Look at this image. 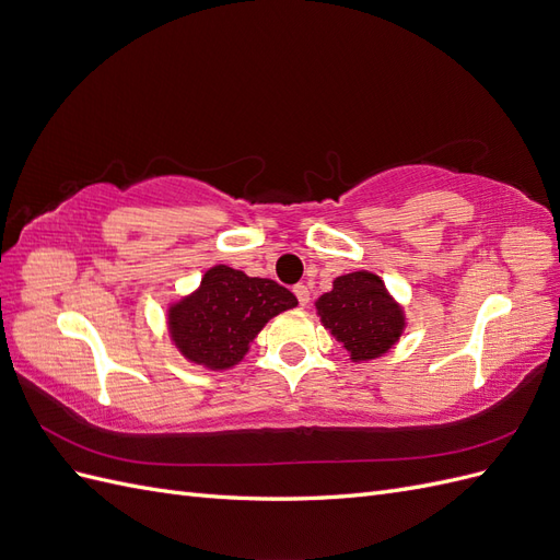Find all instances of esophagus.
<instances>
[{
    "instance_id": "1",
    "label": "esophagus",
    "mask_w": 560,
    "mask_h": 560,
    "mask_svg": "<svg viewBox=\"0 0 560 560\" xmlns=\"http://www.w3.org/2000/svg\"><path fill=\"white\" fill-rule=\"evenodd\" d=\"M294 294L299 299V306H308V303H311V290H308L306 284H296L294 287Z\"/></svg>"
}]
</instances>
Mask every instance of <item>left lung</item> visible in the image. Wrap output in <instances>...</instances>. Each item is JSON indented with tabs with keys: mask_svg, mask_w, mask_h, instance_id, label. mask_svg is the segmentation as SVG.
Wrapping results in <instances>:
<instances>
[{
	"mask_svg": "<svg viewBox=\"0 0 560 560\" xmlns=\"http://www.w3.org/2000/svg\"><path fill=\"white\" fill-rule=\"evenodd\" d=\"M315 306L322 325L348 350L352 362L381 358L404 331L401 308L383 280L366 270L336 278L334 290L322 294Z\"/></svg>",
	"mask_w": 560,
	"mask_h": 560,
	"instance_id": "1",
	"label": "left lung"
}]
</instances>
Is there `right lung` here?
<instances>
[{"instance_id":"add662e5","label":"right lung","mask_w":560,"mask_h":560,"mask_svg":"<svg viewBox=\"0 0 560 560\" xmlns=\"http://www.w3.org/2000/svg\"><path fill=\"white\" fill-rule=\"evenodd\" d=\"M287 287L249 278L229 266L210 268L200 287L167 311V327L179 352L212 371L238 364L270 317L296 306Z\"/></svg>"}]
</instances>
